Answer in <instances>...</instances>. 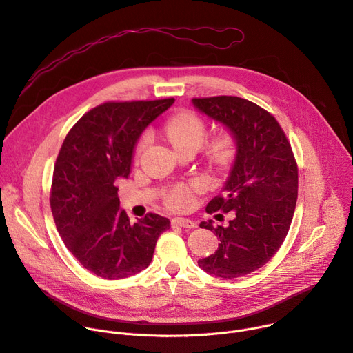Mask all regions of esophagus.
I'll return each mask as SVG.
<instances>
[{
  "instance_id": "34e87169",
  "label": "esophagus",
  "mask_w": 353,
  "mask_h": 353,
  "mask_svg": "<svg viewBox=\"0 0 353 353\" xmlns=\"http://www.w3.org/2000/svg\"><path fill=\"white\" fill-rule=\"evenodd\" d=\"M172 223L181 228H196V222L193 219H187V218H174L172 219Z\"/></svg>"
}]
</instances>
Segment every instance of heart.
Wrapping results in <instances>:
<instances>
[{
  "instance_id": "b5f03b06",
  "label": "heart",
  "mask_w": 353,
  "mask_h": 353,
  "mask_svg": "<svg viewBox=\"0 0 353 353\" xmlns=\"http://www.w3.org/2000/svg\"><path fill=\"white\" fill-rule=\"evenodd\" d=\"M163 132L169 142L179 150H199L201 146L204 149V154L208 162L216 168H227L236 153V141L232 134L221 132L216 137L202 143L207 138V123L203 118L196 115L194 112H180L172 117L165 125ZM149 142L148 135H145L138 146L137 156H139ZM201 190L200 183L193 184H180L176 185L168 194V204L174 210H187L194 203V193Z\"/></svg>"
}]
</instances>
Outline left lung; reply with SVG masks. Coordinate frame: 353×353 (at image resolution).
Wrapping results in <instances>:
<instances>
[{"label": "left lung", "instance_id": "left-lung-1", "mask_svg": "<svg viewBox=\"0 0 353 353\" xmlns=\"http://www.w3.org/2000/svg\"><path fill=\"white\" fill-rule=\"evenodd\" d=\"M193 105L222 123L236 141V154L222 193L207 212H232L227 227L203 221L219 239L218 249L199 266L222 279H235L265 266L284 242L299 190L296 159L276 118L245 99L218 95L193 99Z\"/></svg>", "mask_w": 353, "mask_h": 353}]
</instances>
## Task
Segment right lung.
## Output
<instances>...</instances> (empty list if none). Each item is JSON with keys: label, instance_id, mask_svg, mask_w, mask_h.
Wrapping results in <instances>:
<instances>
[{"label": "right lung", "instance_id": "obj_1", "mask_svg": "<svg viewBox=\"0 0 353 353\" xmlns=\"http://www.w3.org/2000/svg\"><path fill=\"white\" fill-rule=\"evenodd\" d=\"M174 99L104 103L84 114L63 142L50 208L66 248L91 273L115 280L146 269L169 218L149 212L135 223L119 208V179L131 173L145 128Z\"/></svg>", "mask_w": 353, "mask_h": 353}]
</instances>
